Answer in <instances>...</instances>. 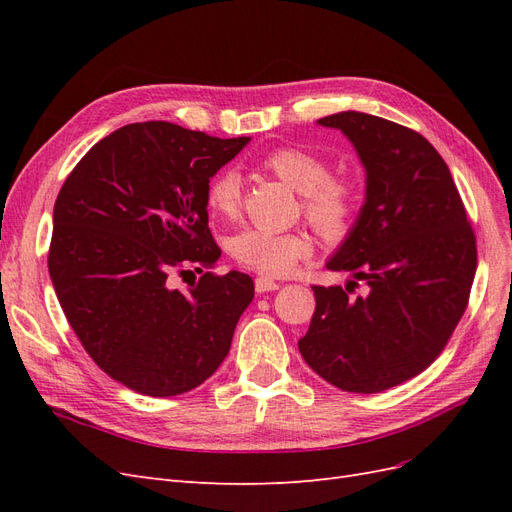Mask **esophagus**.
<instances>
[{"instance_id":"1","label":"esophagus","mask_w":512,"mask_h":512,"mask_svg":"<svg viewBox=\"0 0 512 512\" xmlns=\"http://www.w3.org/2000/svg\"><path fill=\"white\" fill-rule=\"evenodd\" d=\"M282 284L271 280V277H256V292H271V290H277Z\"/></svg>"}]
</instances>
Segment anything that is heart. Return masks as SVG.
Masks as SVG:
<instances>
[{"instance_id": "obj_1", "label": "heart", "mask_w": 512, "mask_h": 512, "mask_svg": "<svg viewBox=\"0 0 512 512\" xmlns=\"http://www.w3.org/2000/svg\"><path fill=\"white\" fill-rule=\"evenodd\" d=\"M260 166L301 194L305 218L322 239L342 241L348 237L361 203L359 183L352 175L329 173L327 160L294 145L267 151ZM205 200L215 218H239L241 177L237 170L224 168L215 173L207 183ZM312 250V239L303 232L245 228L230 241V254L241 267L271 277L290 273L299 260L312 256Z\"/></svg>"}]
</instances>
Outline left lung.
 Segmentation results:
<instances>
[{
  "label": "left lung",
  "instance_id": "obj_1",
  "mask_svg": "<svg viewBox=\"0 0 512 512\" xmlns=\"http://www.w3.org/2000/svg\"><path fill=\"white\" fill-rule=\"evenodd\" d=\"M342 130L365 166V205L327 262L342 286H312L316 312L299 350L348 393H380L427 369L468 307L476 237L446 162L425 136L389 119L344 111L318 119ZM359 281L366 292L352 300Z\"/></svg>",
  "mask_w": 512,
  "mask_h": 512
}]
</instances>
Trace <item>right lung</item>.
Masks as SVG:
<instances>
[{"instance_id":"obj_1","label":"right lung","mask_w":512,"mask_h":512,"mask_svg":"<svg viewBox=\"0 0 512 512\" xmlns=\"http://www.w3.org/2000/svg\"><path fill=\"white\" fill-rule=\"evenodd\" d=\"M250 143L168 121L130 123L74 166L53 209L49 273L72 331L113 380L149 397L203 384L254 299L250 275L220 258L209 179ZM203 272L188 291L174 275Z\"/></svg>"}]
</instances>
